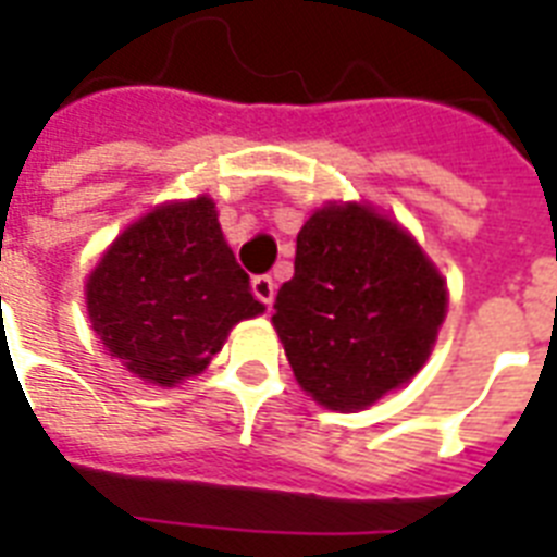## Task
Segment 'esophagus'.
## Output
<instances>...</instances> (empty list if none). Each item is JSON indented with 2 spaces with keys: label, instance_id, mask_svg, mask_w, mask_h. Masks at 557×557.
Returning <instances> with one entry per match:
<instances>
[{
  "label": "esophagus",
  "instance_id": "1",
  "mask_svg": "<svg viewBox=\"0 0 557 557\" xmlns=\"http://www.w3.org/2000/svg\"><path fill=\"white\" fill-rule=\"evenodd\" d=\"M251 292H253V297L260 300V304L271 306L274 304V295H277V283H274L269 274H257V277L251 280Z\"/></svg>",
  "mask_w": 557,
  "mask_h": 557
}]
</instances>
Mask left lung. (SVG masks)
I'll use <instances>...</instances> for the list:
<instances>
[{"label":"left lung","instance_id":"left-lung-1","mask_svg":"<svg viewBox=\"0 0 557 557\" xmlns=\"http://www.w3.org/2000/svg\"><path fill=\"white\" fill-rule=\"evenodd\" d=\"M445 306L440 271L396 222L326 205L297 234L271 321L314 401L364 410L422 370Z\"/></svg>","mask_w":557,"mask_h":557}]
</instances>
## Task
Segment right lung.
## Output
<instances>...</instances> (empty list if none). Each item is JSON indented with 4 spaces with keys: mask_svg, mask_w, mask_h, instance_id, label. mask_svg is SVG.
<instances>
[{
    "mask_svg": "<svg viewBox=\"0 0 557 557\" xmlns=\"http://www.w3.org/2000/svg\"><path fill=\"white\" fill-rule=\"evenodd\" d=\"M86 306L109 356L161 387L205 370L231 326L262 312L208 196L126 227L91 271Z\"/></svg>",
    "mask_w": 557,
    "mask_h": 557,
    "instance_id": "obj_1",
    "label": "right lung"
}]
</instances>
